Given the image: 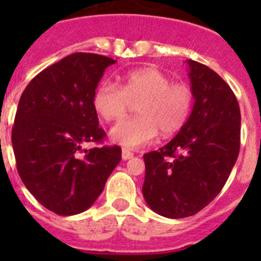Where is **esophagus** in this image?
Wrapping results in <instances>:
<instances>
[{
    "label": "esophagus",
    "mask_w": 261,
    "mask_h": 261,
    "mask_svg": "<svg viewBox=\"0 0 261 261\" xmlns=\"http://www.w3.org/2000/svg\"><path fill=\"white\" fill-rule=\"evenodd\" d=\"M133 155H135V154L130 150H128V149H123V150H121V158H123L124 161H128V159L133 158Z\"/></svg>",
    "instance_id": "1"
}]
</instances>
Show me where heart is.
I'll return each mask as SVG.
<instances>
[{"instance_id":"1","label":"heart","mask_w":261,"mask_h":261,"mask_svg":"<svg viewBox=\"0 0 261 261\" xmlns=\"http://www.w3.org/2000/svg\"><path fill=\"white\" fill-rule=\"evenodd\" d=\"M120 86L105 81L94 91L93 106L106 121H116L137 103L138 116L124 120L111 129V138L124 147L135 149L150 144L159 132L175 135L186 125L193 107V91L186 82L154 68L136 69L119 77Z\"/></svg>"}]
</instances>
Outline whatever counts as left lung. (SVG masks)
Masks as SVG:
<instances>
[{
  "instance_id": "left-lung-1",
  "label": "left lung",
  "mask_w": 261,
  "mask_h": 261,
  "mask_svg": "<svg viewBox=\"0 0 261 261\" xmlns=\"http://www.w3.org/2000/svg\"><path fill=\"white\" fill-rule=\"evenodd\" d=\"M195 105L167 145L144 154L145 201L167 218L204 209L225 186L241 147V110L232 90L206 65L188 60Z\"/></svg>"
}]
</instances>
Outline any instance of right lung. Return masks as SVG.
Returning a JSON list of instances; mask_svg holds the SVG:
<instances>
[{
    "label": "right lung",
    "mask_w": 261,
    "mask_h": 261,
    "mask_svg": "<svg viewBox=\"0 0 261 261\" xmlns=\"http://www.w3.org/2000/svg\"><path fill=\"white\" fill-rule=\"evenodd\" d=\"M114 59L73 53L40 71L18 103L11 130L17 170L23 184L44 208L59 216L89 209L121 161V149L96 146L99 126L93 95Z\"/></svg>",
    "instance_id": "1"
}]
</instances>
